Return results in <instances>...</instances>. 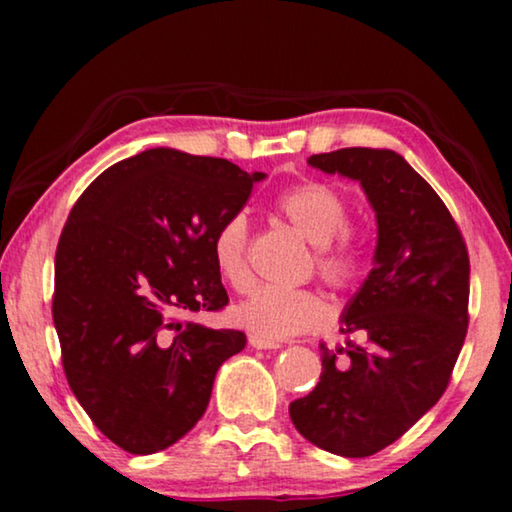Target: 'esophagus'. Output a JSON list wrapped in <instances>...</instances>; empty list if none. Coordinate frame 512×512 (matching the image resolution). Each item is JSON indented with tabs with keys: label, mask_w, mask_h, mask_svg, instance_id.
<instances>
[{
	"label": "esophagus",
	"mask_w": 512,
	"mask_h": 512,
	"mask_svg": "<svg viewBox=\"0 0 512 512\" xmlns=\"http://www.w3.org/2000/svg\"><path fill=\"white\" fill-rule=\"evenodd\" d=\"M249 345L256 347V349H279V347H282L279 342L265 340V338H261V335H254V333L249 335Z\"/></svg>",
	"instance_id": "obj_1"
}]
</instances>
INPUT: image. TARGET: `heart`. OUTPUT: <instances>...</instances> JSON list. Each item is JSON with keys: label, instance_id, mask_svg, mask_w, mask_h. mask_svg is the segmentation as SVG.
Listing matches in <instances>:
<instances>
[{"label": "heart", "instance_id": "obj_1", "mask_svg": "<svg viewBox=\"0 0 512 512\" xmlns=\"http://www.w3.org/2000/svg\"><path fill=\"white\" fill-rule=\"evenodd\" d=\"M279 214L286 216L314 244L317 275L333 289L345 291L359 282L366 254L347 233L349 207L340 191L324 181H300L277 198ZM216 270L233 289L251 282L249 223L244 214H233L212 237ZM326 317L321 298L310 289L265 284L235 307V319L265 340H286L317 328Z\"/></svg>", "mask_w": 512, "mask_h": 512}]
</instances>
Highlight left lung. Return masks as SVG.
<instances>
[{
    "label": "left lung",
    "instance_id": "8db88e82",
    "mask_svg": "<svg viewBox=\"0 0 512 512\" xmlns=\"http://www.w3.org/2000/svg\"><path fill=\"white\" fill-rule=\"evenodd\" d=\"M307 163L361 181L377 216V249L342 314V333L363 342L321 345L319 384L289 415L321 450L370 457L445 394L468 328L471 263L450 209L396 151L352 146Z\"/></svg>",
    "mask_w": 512,
    "mask_h": 512
}]
</instances>
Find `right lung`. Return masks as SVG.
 <instances>
[{"label": "right lung", "instance_id": "obj_1", "mask_svg": "<svg viewBox=\"0 0 512 512\" xmlns=\"http://www.w3.org/2000/svg\"><path fill=\"white\" fill-rule=\"evenodd\" d=\"M263 177L223 158L149 149L104 170L69 212L53 291L62 368L121 450L153 454L186 436L216 370L247 345L242 331L184 317L228 305L212 237Z\"/></svg>", "mask_w": 512, "mask_h": 512}]
</instances>
